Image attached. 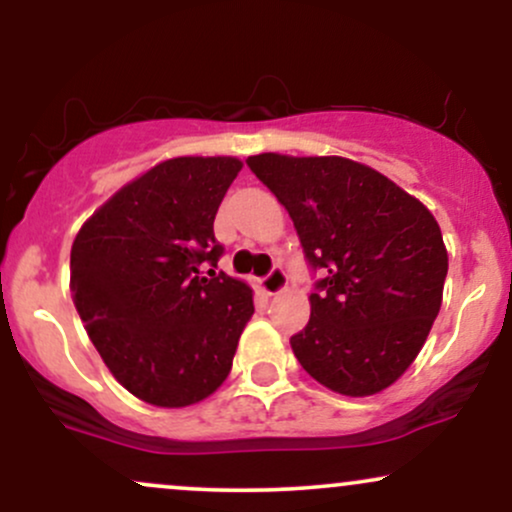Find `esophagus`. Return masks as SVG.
Here are the masks:
<instances>
[{
	"mask_svg": "<svg viewBox=\"0 0 512 512\" xmlns=\"http://www.w3.org/2000/svg\"><path fill=\"white\" fill-rule=\"evenodd\" d=\"M286 284H289V279H286V272L281 267H274L272 272L260 279V289L267 293V296H274V293L284 291Z\"/></svg>",
	"mask_w": 512,
	"mask_h": 512,
	"instance_id": "34e87169",
	"label": "esophagus"
}]
</instances>
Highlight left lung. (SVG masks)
<instances>
[{"mask_svg": "<svg viewBox=\"0 0 512 512\" xmlns=\"http://www.w3.org/2000/svg\"><path fill=\"white\" fill-rule=\"evenodd\" d=\"M289 211L320 274L310 320L291 337L298 363L339 395L366 397L411 366L436 320L448 274L438 221L378 170L342 156H250Z\"/></svg>", "mask_w": 512, "mask_h": 512, "instance_id": "obj_1", "label": "left lung"}]
</instances>
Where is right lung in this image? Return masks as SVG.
Segmentation results:
<instances>
[{
  "label": "right lung",
  "instance_id": "right-lung-1",
  "mask_svg": "<svg viewBox=\"0 0 512 512\" xmlns=\"http://www.w3.org/2000/svg\"><path fill=\"white\" fill-rule=\"evenodd\" d=\"M240 168L231 156L158 163L74 238L72 293L88 337L117 383L156 407L209 397L255 313L250 286L216 272L214 219Z\"/></svg>",
  "mask_w": 512,
  "mask_h": 512
}]
</instances>
